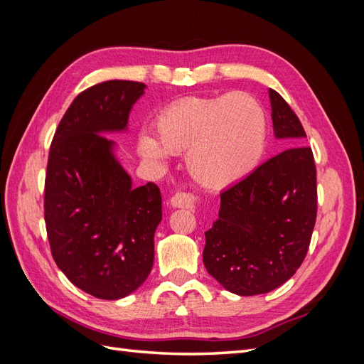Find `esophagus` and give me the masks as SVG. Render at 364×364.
Returning <instances> with one entry per match:
<instances>
[{
  "mask_svg": "<svg viewBox=\"0 0 364 364\" xmlns=\"http://www.w3.org/2000/svg\"><path fill=\"white\" fill-rule=\"evenodd\" d=\"M171 205L174 208H186V209H194L196 205L200 202V197L194 196L193 193H176L171 197Z\"/></svg>",
  "mask_w": 364,
  "mask_h": 364,
  "instance_id": "1",
  "label": "esophagus"
}]
</instances>
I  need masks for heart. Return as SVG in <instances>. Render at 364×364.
Returning a JSON list of instances; mask_svg holds the SVG:
<instances>
[{"mask_svg": "<svg viewBox=\"0 0 364 364\" xmlns=\"http://www.w3.org/2000/svg\"><path fill=\"white\" fill-rule=\"evenodd\" d=\"M156 139L142 135L139 153L161 162L186 151V168L208 188H225L255 170L267 147V115L246 92L186 97L155 121Z\"/></svg>", "mask_w": 364, "mask_h": 364, "instance_id": "1", "label": "heart"}]
</instances>
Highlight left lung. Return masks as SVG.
Here are the masks:
<instances>
[{
    "label": "left lung",
    "mask_w": 364,
    "mask_h": 364,
    "mask_svg": "<svg viewBox=\"0 0 364 364\" xmlns=\"http://www.w3.org/2000/svg\"><path fill=\"white\" fill-rule=\"evenodd\" d=\"M274 136L290 147L220 194L218 218L206 230L203 264L240 296L269 293L289 281L310 247L317 215L316 164L289 103L269 90Z\"/></svg>",
    "instance_id": "1"
}]
</instances>
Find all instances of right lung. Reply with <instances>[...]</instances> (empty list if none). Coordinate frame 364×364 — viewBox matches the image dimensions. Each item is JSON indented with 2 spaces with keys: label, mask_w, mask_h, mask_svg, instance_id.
Returning a JSON list of instances; mask_svg holds the SVG:
<instances>
[{
  "label": "right lung",
  "mask_w": 364,
  "mask_h": 364,
  "mask_svg": "<svg viewBox=\"0 0 364 364\" xmlns=\"http://www.w3.org/2000/svg\"><path fill=\"white\" fill-rule=\"evenodd\" d=\"M146 85L109 80L74 98L53 136L43 190L51 255L75 287L119 299L144 282L162 220L158 186H132L105 132L124 130Z\"/></svg>",
  "instance_id": "right-lung-1"
}]
</instances>
